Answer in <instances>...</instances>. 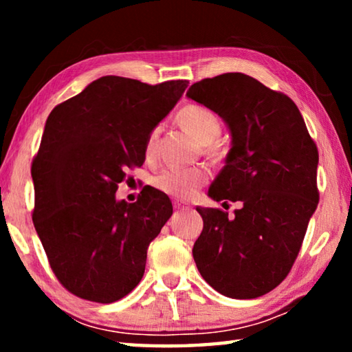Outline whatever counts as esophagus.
I'll return each instance as SVG.
<instances>
[{
	"mask_svg": "<svg viewBox=\"0 0 352 352\" xmlns=\"http://www.w3.org/2000/svg\"><path fill=\"white\" fill-rule=\"evenodd\" d=\"M174 206H175V210H178V211H189L190 210V206L188 204H184V201H180V200H175Z\"/></svg>",
	"mask_w": 352,
	"mask_h": 352,
	"instance_id": "34e87169",
	"label": "esophagus"
}]
</instances>
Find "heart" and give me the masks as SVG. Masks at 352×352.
Returning a JSON list of instances; mask_svg holds the SVG:
<instances>
[{"mask_svg": "<svg viewBox=\"0 0 352 352\" xmlns=\"http://www.w3.org/2000/svg\"><path fill=\"white\" fill-rule=\"evenodd\" d=\"M178 122L201 144L214 141L220 133L222 124L216 113L204 105H186L178 111ZM153 136L147 141V152L153 147ZM206 172L201 168H169L153 178V186L172 197H189L206 182Z\"/></svg>", "mask_w": 352, "mask_h": 352, "instance_id": "heart-1", "label": "heart"}]
</instances>
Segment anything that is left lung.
<instances>
[{
    "mask_svg": "<svg viewBox=\"0 0 352 352\" xmlns=\"http://www.w3.org/2000/svg\"><path fill=\"white\" fill-rule=\"evenodd\" d=\"M223 119L231 148L211 183L228 212L197 208L204 231L192 256L205 281L236 300L269 294L287 276L318 205V151L294 100L242 73L195 82L186 93Z\"/></svg>",
    "mask_w": 352,
    "mask_h": 352,
    "instance_id": "left-lung-1",
    "label": "left lung"
}]
</instances>
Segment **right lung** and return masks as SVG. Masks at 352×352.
Listing matches in <instances>:
<instances>
[{"instance_id":"right-lung-1","label":"right lung","mask_w":352,"mask_h":352,"mask_svg":"<svg viewBox=\"0 0 352 352\" xmlns=\"http://www.w3.org/2000/svg\"><path fill=\"white\" fill-rule=\"evenodd\" d=\"M188 83L104 76L47 116L31 169L32 220L52 272L76 296L118 301L144 275L172 204L152 186L135 204L115 194L127 169L144 163L151 133Z\"/></svg>"}]
</instances>
